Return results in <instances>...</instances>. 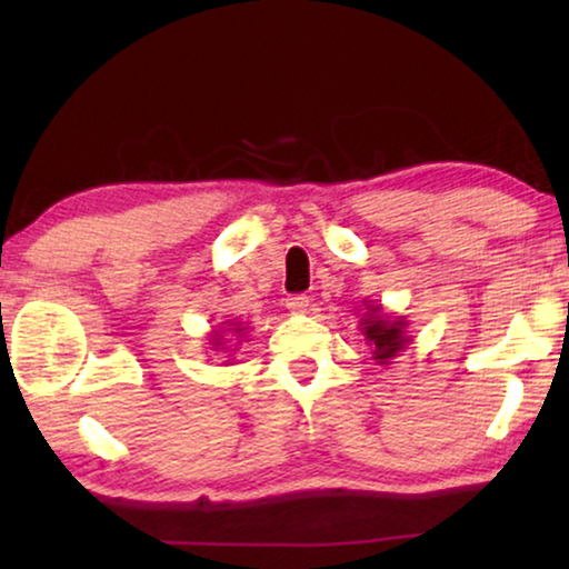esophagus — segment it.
<instances>
[{
	"label": "esophagus",
	"mask_w": 569,
	"mask_h": 569,
	"mask_svg": "<svg viewBox=\"0 0 569 569\" xmlns=\"http://www.w3.org/2000/svg\"><path fill=\"white\" fill-rule=\"evenodd\" d=\"M284 306H287V310H292V313H306L310 300L306 298V295H290V298L284 300Z\"/></svg>",
	"instance_id": "34e87169"
}]
</instances>
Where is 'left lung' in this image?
Segmentation results:
<instances>
[{
	"mask_svg": "<svg viewBox=\"0 0 569 569\" xmlns=\"http://www.w3.org/2000/svg\"><path fill=\"white\" fill-rule=\"evenodd\" d=\"M407 316L386 313L380 302L365 300V313L360 318V331L368 347L372 349V360L388 365L411 345Z\"/></svg>",
	"mask_w": 569,
	"mask_h": 569,
	"instance_id": "1",
	"label": "left lung"
}]
</instances>
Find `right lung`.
Here are the masks:
<instances>
[{
    "mask_svg": "<svg viewBox=\"0 0 569 569\" xmlns=\"http://www.w3.org/2000/svg\"><path fill=\"white\" fill-rule=\"evenodd\" d=\"M246 331H248V326L243 321H224L222 326H217V329H212V333H209V345H212L209 349L217 355L236 352L238 345L246 337ZM232 338H236L237 341L232 342ZM224 362H230V360H224Z\"/></svg>",
    "mask_w": 569,
    "mask_h": 569,
    "instance_id": "obj_1",
    "label": "right lung"
}]
</instances>
